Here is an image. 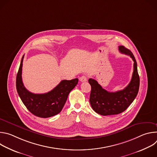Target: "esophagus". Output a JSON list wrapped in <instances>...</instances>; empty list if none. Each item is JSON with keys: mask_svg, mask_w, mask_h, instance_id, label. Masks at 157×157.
I'll return each mask as SVG.
<instances>
[{"mask_svg": "<svg viewBox=\"0 0 157 157\" xmlns=\"http://www.w3.org/2000/svg\"><path fill=\"white\" fill-rule=\"evenodd\" d=\"M79 81L81 82H85L87 81V77L86 76H82L79 78Z\"/></svg>", "mask_w": 157, "mask_h": 157, "instance_id": "1", "label": "esophagus"}]
</instances>
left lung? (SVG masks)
<instances>
[{
    "label": "left lung",
    "mask_w": 157,
    "mask_h": 157,
    "mask_svg": "<svg viewBox=\"0 0 157 157\" xmlns=\"http://www.w3.org/2000/svg\"><path fill=\"white\" fill-rule=\"evenodd\" d=\"M121 53L128 55L133 61V71L130 83L124 89L114 93L109 92L94 79H89L91 86L90 102L93 109L102 116L116 115L122 113L136 98L140 85L137 64L133 53L124 46H119Z\"/></svg>",
    "instance_id": "1"
}]
</instances>
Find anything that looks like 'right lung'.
<instances>
[{"instance_id": "add662e5", "label": "right lung", "mask_w": 157, "mask_h": 157, "mask_svg": "<svg viewBox=\"0 0 157 157\" xmlns=\"http://www.w3.org/2000/svg\"><path fill=\"white\" fill-rule=\"evenodd\" d=\"M22 56L16 78L17 93L24 104L33 115L48 118L59 114L61 111L68 96L78 82V79L62 80L53 90L44 94H34L25 87L21 78Z\"/></svg>"}]
</instances>
